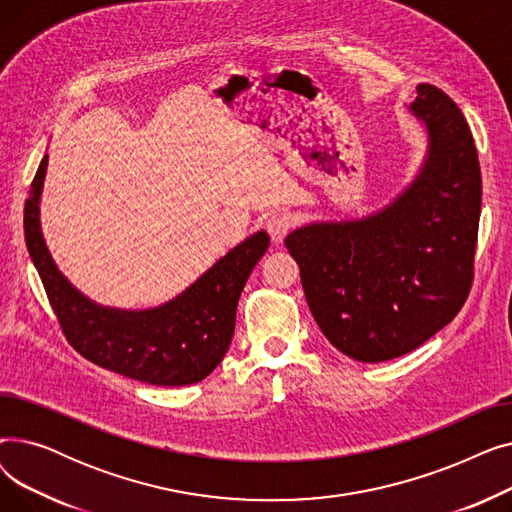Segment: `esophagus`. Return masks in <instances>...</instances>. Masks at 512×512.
<instances>
[{
	"instance_id": "1",
	"label": "esophagus",
	"mask_w": 512,
	"mask_h": 512,
	"mask_svg": "<svg viewBox=\"0 0 512 512\" xmlns=\"http://www.w3.org/2000/svg\"><path fill=\"white\" fill-rule=\"evenodd\" d=\"M265 230L270 232L276 245H280V242L286 238V234L292 230V218L288 213H272L265 222Z\"/></svg>"
}]
</instances>
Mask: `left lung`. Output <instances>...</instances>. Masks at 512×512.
<instances>
[{"label":"left lung","instance_id":"8db88e82","mask_svg":"<svg viewBox=\"0 0 512 512\" xmlns=\"http://www.w3.org/2000/svg\"><path fill=\"white\" fill-rule=\"evenodd\" d=\"M411 112L427 128L417 178L363 220L319 222L284 245L301 267L319 330L363 363L407 355L456 317L473 284L481 172L463 112L421 83Z\"/></svg>","mask_w":512,"mask_h":512}]
</instances>
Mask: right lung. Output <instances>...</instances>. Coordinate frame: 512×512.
<instances>
[{
    "mask_svg": "<svg viewBox=\"0 0 512 512\" xmlns=\"http://www.w3.org/2000/svg\"><path fill=\"white\" fill-rule=\"evenodd\" d=\"M45 170L47 155L24 203V240L74 351L103 369L153 386L205 380L228 351L240 292L270 247V236L263 230L249 236L166 305L147 311L101 307L62 276L45 247L39 224Z\"/></svg>",
    "mask_w": 512,
    "mask_h": 512,
    "instance_id": "add662e5",
    "label": "right lung"
}]
</instances>
